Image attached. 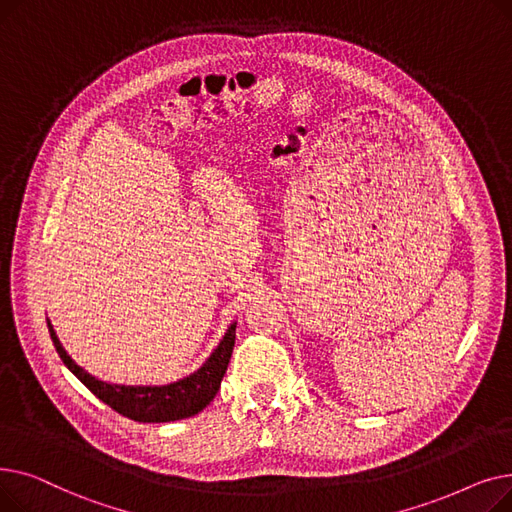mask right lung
I'll return each instance as SVG.
<instances>
[{
	"label": "right lung",
	"instance_id": "1",
	"mask_svg": "<svg viewBox=\"0 0 512 512\" xmlns=\"http://www.w3.org/2000/svg\"><path fill=\"white\" fill-rule=\"evenodd\" d=\"M47 328L60 359L76 378L99 400H103L107 407H112L120 415L141 423H168L201 413L220 390L236 338V324H230V328L226 330L218 348L209 355V359L195 373L186 375V378L178 382L164 386H124L97 380L95 375L76 365L72 357L64 351L51 321H47Z\"/></svg>",
	"mask_w": 512,
	"mask_h": 512
}]
</instances>
